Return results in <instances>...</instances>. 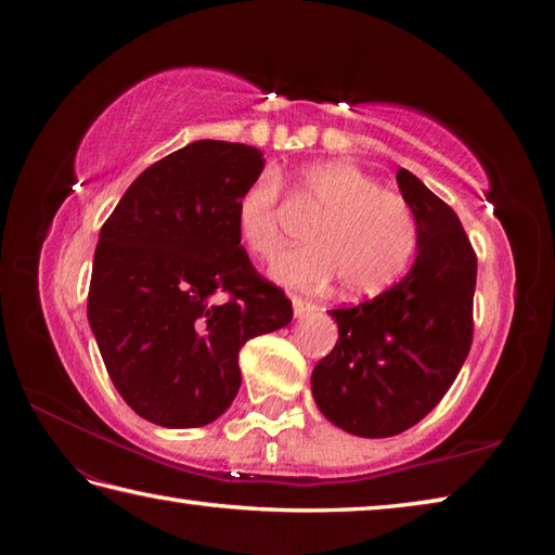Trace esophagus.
<instances>
[{"label": "esophagus", "mask_w": 555, "mask_h": 555, "mask_svg": "<svg viewBox=\"0 0 555 555\" xmlns=\"http://www.w3.org/2000/svg\"><path fill=\"white\" fill-rule=\"evenodd\" d=\"M292 304H294V317H306L310 312L317 310V306L308 298H300V296H292Z\"/></svg>", "instance_id": "34e87169"}]
</instances>
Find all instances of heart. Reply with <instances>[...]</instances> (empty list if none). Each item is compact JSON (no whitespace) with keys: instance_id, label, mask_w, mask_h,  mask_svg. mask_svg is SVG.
Listing matches in <instances>:
<instances>
[{"instance_id":"1","label":"heart","mask_w":555,"mask_h":555,"mask_svg":"<svg viewBox=\"0 0 555 555\" xmlns=\"http://www.w3.org/2000/svg\"><path fill=\"white\" fill-rule=\"evenodd\" d=\"M280 180L263 173L236 201V231L255 257L280 247ZM292 198L317 212L310 243L275 259L271 275L292 287H322L338 273L351 296L377 294L405 271L416 249V217L405 198L382 190L345 162L306 166L292 178Z\"/></svg>"}]
</instances>
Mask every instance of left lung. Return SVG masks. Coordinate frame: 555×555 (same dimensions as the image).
I'll list each match as a JSON object with an SVG mask.
<instances>
[{
  "instance_id": "left-lung-1",
  "label": "left lung",
  "mask_w": 555,
  "mask_h": 555,
  "mask_svg": "<svg viewBox=\"0 0 555 555\" xmlns=\"http://www.w3.org/2000/svg\"><path fill=\"white\" fill-rule=\"evenodd\" d=\"M398 188L416 217V259L391 289L328 310L338 343L312 371L319 412L359 438H391L438 405L473 345L477 255L459 215L408 169Z\"/></svg>"
}]
</instances>
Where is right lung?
Returning a JSON list of instances; mask_svg holds the SVG:
<instances>
[{
	"mask_svg": "<svg viewBox=\"0 0 555 555\" xmlns=\"http://www.w3.org/2000/svg\"><path fill=\"white\" fill-rule=\"evenodd\" d=\"M263 164L251 145L194 141L133 180L99 231L90 328L145 422H215L241 389V347L292 322V300L255 271L233 217Z\"/></svg>",
	"mask_w": 555,
	"mask_h": 555,
	"instance_id": "obj_1",
	"label": "right lung"
}]
</instances>
